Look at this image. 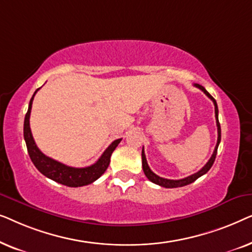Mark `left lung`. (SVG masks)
Segmentation results:
<instances>
[{"label":"left lung","mask_w":252,"mask_h":252,"mask_svg":"<svg viewBox=\"0 0 252 252\" xmlns=\"http://www.w3.org/2000/svg\"><path fill=\"white\" fill-rule=\"evenodd\" d=\"M195 87H197L201 89V91L204 93V94L208 96V97L211 99L213 102V104H215V113H216V123H217V128H218V140H217V144H216V148H215V151H213L211 158H210L208 163H206L204 166H203L201 170L198 172H196L195 174H191L189 175L187 178H184V179H180V180H170V179H165V178H160L158 177L157 174H155L153 171L150 170L149 165L147 163V158H146V155H144V150L142 149V167H143V172L144 174H146V177L149 179L151 182H154V184H156L158 186H161V187H165V188H178V187H184V186H187L189 184H191V182H194L195 180H197L199 177H202L203 174H205L206 172H208L211 166L215 163V159H216V156H217V151H218V147H219V143H220V140H221V129H220V124H219V119H218V105H217V102L216 99L212 97L211 95L209 94L208 91L203 87V86L198 85V84H194Z\"/></svg>","instance_id":"left-lung-1"}]
</instances>
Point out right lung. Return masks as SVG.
Instances as JSON below:
<instances>
[{"label": "right lung", "mask_w": 252, "mask_h": 252, "mask_svg": "<svg viewBox=\"0 0 252 252\" xmlns=\"http://www.w3.org/2000/svg\"><path fill=\"white\" fill-rule=\"evenodd\" d=\"M39 89L40 88L36 89L32 96V98H31L29 110H27L25 120H24V139H25L27 151H29L31 160L33 161L34 166L43 175H46L47 178L58 182V184L67 186V187H82V186H87L92 184V182H94L95 180H97L106 171V168H108L110 164V157H111L113 150L120 143L122 139L113 141L106 148V150L103 153L102 156L98 158V160L95 164L87 167H71L46 156L36 147L30 127V116L31 109H32L33 98Z\"/></svg>", "instance_id": "1"}]
</instances>
